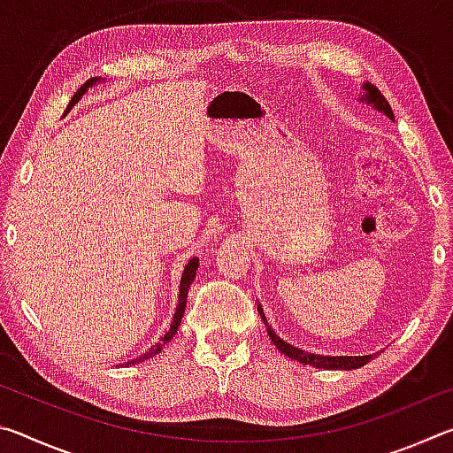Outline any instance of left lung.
Returning <instances> with one entry per match:
<instances>
[{
  "label": "left lung",
  "mask_w": 453,
  "mask_h": 453,
  "mask_svg": "<svg viewBox=\"0 0 453 453\" xmlns=\"http://www.w3.org/2000/svg\"><path fill=\"white\" fill-rule=\"evenodd\" d=\"M364 89H365V102H367V104H373L375 110L383 111L389 119H394L392 107H389L388 99L380 94V89L375 88V86H372V83H365ZM362 99H364V97H362ZM257 311H259V316H262L264 321L267 324V319H265V316H264V310L257 308ZM267 334H270L272 342L275 343V346H278V349L281 351V354H286V356L291 357V359H297V362L305 364V365L324 367V370H357V367H362V365H365L367 362H370V359H373V356H337V357H334V356L305 354V351L297 349V348H294V346H289L288 342H283L281 337L275 335V334L272 332L270 326H267Z\"/></svg>",
  "instance_id": "8db88e82"
}]
</instances>
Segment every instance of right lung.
I'll use <instances>...</instances> for the list:
<instances>
[{
  "instance_id": "obj_1",
  "label": "right lung",
  "mask_w": 453,
  "mask_h": 453,
  "mask_svg": "<svg viewBox=\"0 0 453 453\" xmlns=\"http://www.w3.org/2000/svg\"><path fill=\"white\" fill-rule=\"evenodd\" d=\"M94 81H96V78H94V80H88L78 91H75L73 97H72V102H70V105H67V110H70V107H72L75 102H80V97H81L83 94H86V89H88L89 86H94ZM196 270H197V259L191 257L189 262H188V265H186V270H183V275H181V283H180V302H178V308H175V316H173L172 326H170V329H167V334L162 337V340H159V342L156 343V346H151L150 351H145V354L140 357L142 362H143V359H148V357H153L156 354H159V351H162V348L165 346V343L170 342L175 334H178V326L181 324L183 311H186L188 289H189V286H191V281H194V278H196ZM140 359H135V364L140 362Z\"/></svg>"
}]
</instances>
